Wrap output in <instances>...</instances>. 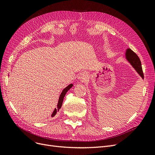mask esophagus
<instances>
[{"instance_id":"34e87169","label":"esophagus","mask_w":155,"mask_h":155,"mask_svg":"<svg viewBox=\"0 0 155 155\" xmlns=\"http://www.w3.org/2000/svg\"><path fill=\"white\" fill-rule=\"evenodd\" d=\"M87 74L85 72H81L80 74H79V80L81 81H85L87 78Z\"/></svg>"}]
</instances>
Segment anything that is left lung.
<instances>
[{
	"label": "left lung",
	"mask_w": 155,
	"mask_h": 155,
	"mask_svg": "<svg viewBox=\"0 0 155 155\" xmlns=\"http://www.w3.org/2000/svg\"><path fill=\"white\" fill-rule=\"evenodd\" d=\"M125 56L126 59H127L128 61L134 68V69L137 70V72L138 73L140 76L142 77V78L143 79L144 76L142 68V64L138 56L130 48H128L126 50Z\"/></svg>",
	"instance_id": "1"
}]
</instances>
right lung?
I'll return each mask as SVG.
<instances>
[{
  "label": "right lung",
  "instance_id": "1",
  "mask_svg": "<svg viewBox=\"0 0 155 155\" xmlns=\"http://www.w3.org/2000/svg\"><path fill=\"white\" fill-rule=\"evenodd\" d=\"M72 86H73L72 84H70L68 86H67L66 88L63 89V91H62L61 94V95L59 98V101H58V109H54L52 114H51V117H54L56 114V113H57V112L59 111V110L61 109V107L62 104H63V99H64V97L65 94H66V93Z\"/></svg>",
  "mask_w": 155,
  "mask_h": 155
}]
</instances>
